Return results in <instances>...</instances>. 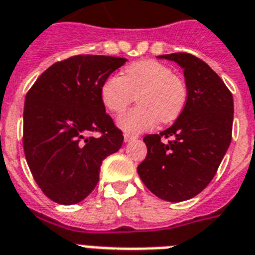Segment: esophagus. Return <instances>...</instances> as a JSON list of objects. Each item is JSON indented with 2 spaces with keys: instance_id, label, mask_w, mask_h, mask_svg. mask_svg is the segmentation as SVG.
<instances>
[{
  "instance_id": "34e87169",
  "label": "esophagus",
  "mask_w": 255,
  "mask_h": 255,
  "mask_svg": "<svg viewBox=\"0 0 255 255\" xmlns=\"http://www.w3.org/2000/svg\"><path fill=\"white\" fill-rule=\"evenodd\" d=\"M136 139H137V135H129V133H126V135H124V141H126V143H129V141L136 140Z\"/></svg>"
}]
</instances>
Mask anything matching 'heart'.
I'll list each match as a JSON object with an SVG mask.
<instances>
[{"label": "heart", "instance_id": "1", "mask_svg": "<svg viewBox=\"0 0 255 255\" xmlns=\"http://www.w3.org/2000/svg\"><path fill=\"white\" fill-rule=\"evenodd\" d=\"M137 95L139 106L119 118V126L128 133L148 131L162 123L174 122L187 102V85L170 67L155 60H141L128 65L123 76L107 77L100 88L103 106L120 114Z\"/></svg>", "mask_w": 255, "mask_h": 255}]
</instances>
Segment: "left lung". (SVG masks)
Returning <instances> with one entry per match:
<instances>
[{"instance_id": "obj_1", "label": "left lung", "mask_w": 255, "mask_h": 255, "mask_svg": "<svg viewBox=\"0 0 255 255\" xmlns=\"http://www.w3.org/2000/svg\"><path fill=\"white\" fill-rule=\"evenodd\" d=\"M159 57L183 68L187 102L170 128L144 136L147 156L137 174L158 198L182 202L205 190L217 174L231 141L234 103L222 79L197 56Z\"/></svg>"}]
</instances>
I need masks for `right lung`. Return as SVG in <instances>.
<instances>
[{
  "instance_id": "add662e5",
  "label": "right lung",
  "mask_w": 255,
  "mask_h": 255,
  "mask_svg": "<svg viewBox=\"0 0 255 255\" xmlns=\"http://www.w3.org/2000/svg\"><path fill=\"white\" fill-rule=\"evenodd\" d=\"M126 61L72 56L48 68L26 93L25 158L38 187L56 203L75 205L88 197L103 160L123 144V132L106 112L100 88Z\"/></svg>"
}]
</instances>
